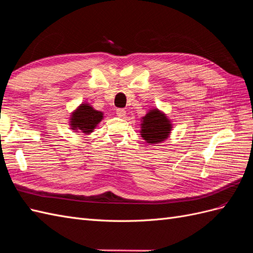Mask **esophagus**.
I'll use <instances>...</instances> for the list:
<instances>
[{
    "label": "esophagus",
    "instance_id": "34e87169",
    "mask_svg": "<svg viewBox=\"0 0 253 253\" xmlns=\"http://www.w3.org/2000/svg\"><path fill=\"white\" fill-rule=\"evenodd\" d=\"M125 114H126V111L124 109H121V108L116 109V115H118L119 118H123V116H125Z\"/></svg>",
    "mask_w": 253,
    "mask_h": 253
}]
</instances>
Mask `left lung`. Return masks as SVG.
Wrapping results in <instances>:
<instances>
[{
    "label": "left lung",
    "instance_id": "left-lung-1",
    "mask_svg": "<svg viewBox=\"0 0 253 253\" xmlns=\"http://www.w3.org/2000/svg\"><path fill=\"white\" fill-rule=\"evenodd\" d=\"M141 127V135L147 143H159L165 141L171 131L170 121L157 109L151 110L144 118Z\"/></svg>",
    "mask_w": 253,
    "mask_h": 253
}]
</instances>
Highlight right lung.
Listing matches in <instances>:
<instances>
[{
	"label": "right lung",
	"mask_w": 253,
	"mask_h": 253,
	"mask_svg": "<svg viewBox=\"0 0 253 253\" xmlns=\"http://www.w3.org/2000/svg\"><path fill=\"white\" fill-rule=\"evenodd\" d=\"M102 120V112L96 111L88 103H82L71 115L70 124L71 129L78 131L81 130L84 133H89Z\"/></svg>",
	"instance_id": "obj_1"
}]
</instances>
